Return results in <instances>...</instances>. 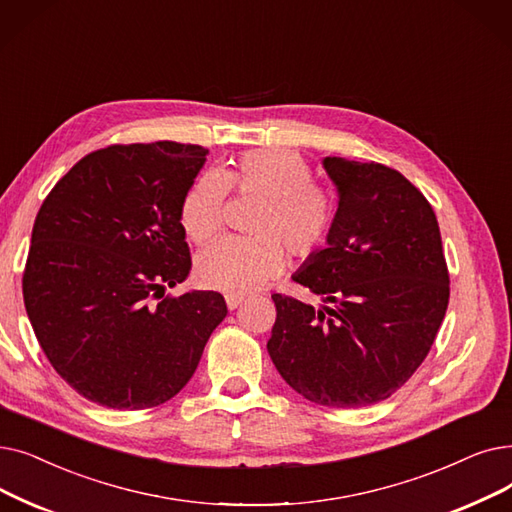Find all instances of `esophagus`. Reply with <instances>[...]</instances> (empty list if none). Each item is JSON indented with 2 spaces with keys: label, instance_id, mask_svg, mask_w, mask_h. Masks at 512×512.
<instances>
[{
  "label": "esophagus",
  "instance_id": "1",
  "mask_svg": "<svg viewBox=\"0 0 512 512\" xmlns=\"http://www.w3.org/2000/svg\"><path fill=\"white\" fill-rule=\"evenodd\" d=\"M242 297H234V295H228L226 297V303H228V309H236L238 305H242Z\"/></svg>",
  "mask_w": 512,
  "mask_h": 512
}]
</instances>
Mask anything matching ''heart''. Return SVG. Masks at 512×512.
Wrapping results in <instances>:
<instances>
[{
  "label": "heart",
  "instance_id": "b5f03b06",
  "mask_svg": "<svg viewBox=\"0 0 512 512\" xmlns=\"http://www.w3.org/2000/svg\"><path fill=\"white\" fill-rule=\"evenodd\" d=\"M228 192L261 198L251 221L255 238H224L196 261L203 286L226 295H249L284 270V251L295 259L316 255L328 242L335 203L324 184L311 177L309 163L291 148H257L230 165L203 173L188 188L180 221L194 244L213 240L224 221Z\"/></svg>",
  "mask_w": 512,
  "mask_h": 512
}]
</instances>
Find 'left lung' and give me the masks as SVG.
Returning <instances> with one entry per match:
<instances>
[{
	"instance_id": "obj_1",
	"label": "left lung",
	"mask_w": 512,
	"mask_h": 512,
	"mask_svg": "<svg viewBox=\"0 0 512 512\" xmlns=\"http://www.w3.org/2000/svg\"><path fill=\"white\" fill-rule=\"evenodd\" d=\"M324 169L339 211L328 247L293 278L330 305L272 295L268 351L309 402L362 408L393 395L427 358L448 309L450 274L435 211L402 173L341 157H326Z\"/></svg>"
}]
</instances>
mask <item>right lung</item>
I'll list each match as a JSON object with an SVG mask.
<instances>
[{"instance_id":"obj_1","label":"right lung","mask_w":512,"mask_h":512,"mask_svg":"<svg viewBox=\"0 0 512 512\" xmlns=\"http://www.w3.org/2000/svg\"><path fill=\"white\" fill-rule=\"evenodd\" d=\"M207 152L169 140L94 150L35 217L27 316L62 381L98 406L165 404L228 314L215 291L165 297L192 268L180 211Z\"/></svg>"}]
</instances>
